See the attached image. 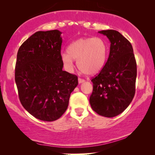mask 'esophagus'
Returning a JSON list of instances; mask_svg holds the SVG:
<instances>
[{"label":"esophagus","mask_w":155,"mask_h":155,"mask_svg":"<svg viewBox=\"0 0 155 155\" xmlns=\"http://www.w3.org/2000/svg\"><path fill=\"white\" fill-rule=\"evenodd\" d=\"M84 81H85V80H84V79H82V78H78V82H79V83L80 84V83H82V82H84Z\"/></svg>","instance_id":"34e87169"}]
</instances>
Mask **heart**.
<instances>
[{"instance_id":"heart-1","label":"heart","mask_w":155,"mask_h":155,"mask_svg":"<svg viewBox=\"0 0 155 155\" xmlns=\"http://www.w3.org/2000/svg\"><path fill=\"white\" fill-rule=\"evenodd\" d=\"M68 53L61 54V59L68 71H73L74 60L78 68L86 75H94L104 66L107 57V46L99 37L80 38L68 47Z\"/></svg>"}]
</instances>
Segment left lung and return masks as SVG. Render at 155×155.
Returning a JSON list of instances; mask_svg holds the SVG:
<instances>
[{
    "mask_svg": "<svg viewBox=\"0 0 155 155\" xmlns=\"http://www.w3.org/2000/svg\"><path fill=\"white\" fill-rule=\"evenodd\" d=\"M99 33L107 36L111 45L107 63L92 80L90 103L99 115L111 118L121 114L134 97L136 61L132 45L121 34L113 29Z\"/></svg>",
    "mask_w": 155,
    "mask_h": 155,
    "instance_id": "8db88e82",
    "label": "left lung"
}]
</instances>
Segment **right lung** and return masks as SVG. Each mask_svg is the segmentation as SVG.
Wrapping results in <instances>:
<instances>
[{"label": "right lung", "mask_w": 155, "mask_h": 155, "mask_svg": "<svg viewBox=\"0 0 155 155\" xmlns=\"http://www.w3.org/2000/svg\"><path fill=\"white\" fill-rule=\"evenodd\" d=\"M59 30L39 31L19 48L15 80L19 99L31 115L44 121L58 119L66 111L78 84V76L63 71Z\"/></svg>", "instance_id": "1"}]
</instances>
